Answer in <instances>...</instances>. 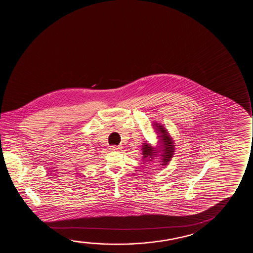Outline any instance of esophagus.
Wrapping results in <instances>:
<instances>
[{
  "mask_svg": "<svg viewBox=\"0 0 253 253\" xmlns=\"http://www.w3.org/2000/svg\"><path fill=\"white\" fill-rule=\"evenodd\" d=\"M122 147L120 146H110V149L111 150H113V151H117V150H120L121 149Z\"/></svg>",
  "mask_w": 253,
  "mask_h": 253,
  "instance_id": "1",
  "label": "esophagus"
}]
</instances>
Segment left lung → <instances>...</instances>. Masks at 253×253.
Listing matches in <instances>:
<instances>
[{"mask_svg":"<svg viewBox=\"0 0 253 253\" xmlns=\"http://www.w3.org/2000/svg\"><path fill=\"white\" fill-rule=\"evenodd\" d=\"M152 125L157 135L158 142L156 147H153L149 142H143L142 145V164L145 165L152 163L154 160L160 156V165L164 168L170 163L175 152L174 141L163 125L154 123Z\"/></svg>","mask_w":253,"mask_h":253,"instance_id":"obj_1","label":"left lung"}]
</instances>
